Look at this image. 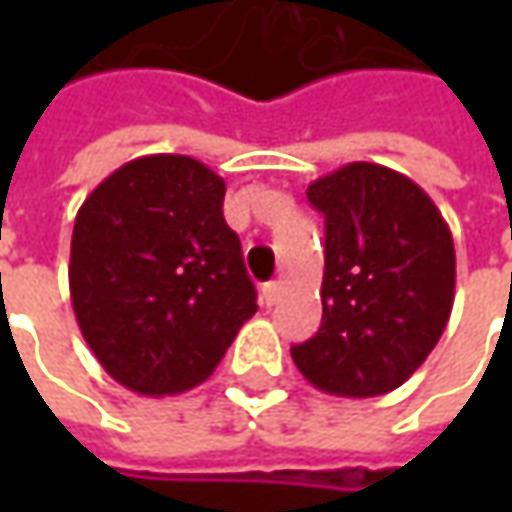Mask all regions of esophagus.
I'll return each mask as SVG.
<instances>
[{"label": "esophagus", "instance_id": "obj_1", "mask_svg": "<svg viewBox=\"0 0 512 512\" xmlns=\"http://www.w3.org/2000/svg\"><path fill=\"white\" fill-rule=\"evenodd\" d=\"M279 293H282V285H279V282H267V285L262 287V305H276V302H279Z\"/></svg>", "mask_w": 512, "mask_h": 512}]
</instances>
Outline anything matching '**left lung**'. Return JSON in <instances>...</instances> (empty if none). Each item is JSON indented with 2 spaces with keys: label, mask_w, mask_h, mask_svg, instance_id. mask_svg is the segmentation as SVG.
<instances>
[{
  "label": "left lung",
  "mask_w": 512,
  "mask_h": 512,
  "mask_svg": "<svg viewBox=\"0 0 512 512\" xmlns=\"http://www.w3.org/2000/svg\"><path fill=\"white\" fill-rule=\"evenodd\" d=\"M307 202L325 216L322 327L290 356L330 396H384L422 367L447 327L450 227L413 179L373 162L316 179Z\"/></svg>",
  "instance_id": "obj_1"
}]
</instances>
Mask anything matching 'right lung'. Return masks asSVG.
I'll list each match as a JSON object with an SVG mask.
<instances>
[{
  "label": "right lung",
  "instance_id": "1",
  "mask_svg": "<svg viewBox=\"0 0 512 512\" xmlns=\"http://www.w3.org/2000/svg\"><path fill=\"white\" fill-rule=\"evenodd\" d=\"M225 179L193 156L113 170L76 213L70 302L99 364L139 396L185 393L256 313Z\"/></svg>",
  "mask_w": 512,
  "mask_h": 512
}]
</instances>
